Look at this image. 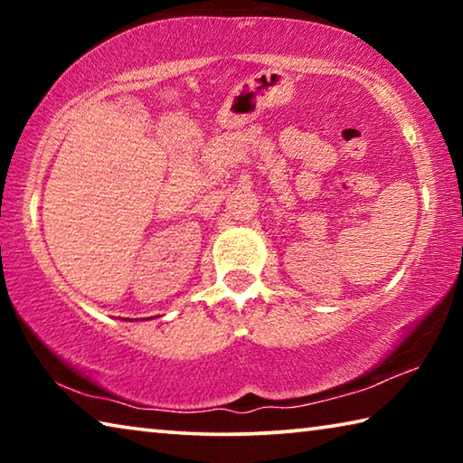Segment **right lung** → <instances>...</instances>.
<instances>
[{
    "label": "right lung",
    "mask_w": 463,
    "mask_h": 463,
    "mask_svg": "<svg viewBox=\"0 0 463 463\" xmlns=\"http://www.w3.org/2000/svg\"><path fill=\"white\" fill-rule=\"evenodd\" d=\"M151 318H153V317H151Z\"/></svg>",
    "instance_id": "obj_1"
}]
</instances>
